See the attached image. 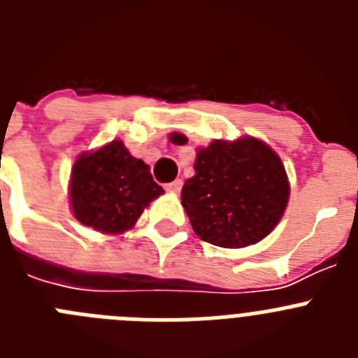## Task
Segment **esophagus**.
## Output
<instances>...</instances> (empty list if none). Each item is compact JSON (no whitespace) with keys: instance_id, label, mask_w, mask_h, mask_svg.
Masks as SVG:
<instances>
[{"instance_id":"34e87169","label":"esophagus","mask_w":358,"mask_h":358,"mask_svg":"<svg viewBox=\"0 0 358 358\" xmlns=\"http://www.w3.org/2000/svg\"><path fill=\"white\" fill-rule=\"evenodd\" d=\"M164 188L169 189V192H172V194H179L182 188V181L181 179H176V181L169 182V185H164Z\"/></svg>"}]
</instances>
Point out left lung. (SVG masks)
Masks as SVG:
<instances>
[{
	"label": "left lung",
	"mask_w": 358,
	"mask_h": 358,
	"mask_svg": "<svg viewBox=\"0 0 358 358\" xmlns=\"http://www.w3.org/2000/svg\"><path fill=\"white\" fill-rule=\"evenodd\" d=\"M182 145L186 136L173 134ZM195 176L185 182L181 204L201 240L218 248L260 242L280 222L289 202L285 166L255 138L217 140L197 152Z\"/></svg>",
	"instance_id": "1"
}]
</instances>
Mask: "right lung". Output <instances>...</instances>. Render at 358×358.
<instances>
[{"label":"right lung","mask_w":358,"mask_h":358,"mask_svg":"<svg viewBox=\"0 0 358 358\" xmlns=\"http://www.w3.org/2000/svg\"><path fill=\"white\" fill-rule=\"evenodd\" d=\"M163 194L150 169L131 156L122 141L82 154L71 170V210L87 227L118 235L131 229L141 211Z\"/></svg>","instance_id":"right-lung-1"}]
</instances>
